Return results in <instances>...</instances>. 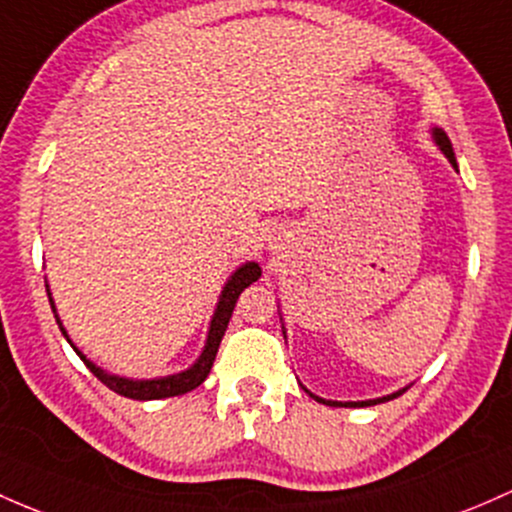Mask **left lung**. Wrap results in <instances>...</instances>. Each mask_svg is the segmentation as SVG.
<instances>
[{
  "label": "left lung",
  "instance_id": "left-lung-1",
  "mask_svg": "<svg viewBox=\"0 0 512 512\" xmlns=\"http://www.w3.org/2000/svg\"><path fill=\"white\" fill-rule=\"evenodd\" d=\"M434 139H437V144H439V149L441 152H444V157L451 161V164L456 166V157H454V147H451V142H449V137H446V132L444 129H434ZM402 392L405 390H400V392H395V395H387V397H380V400H368V402H331V400H321V397H316V395H311L314 397L316 402H324V405H331V407H370V405H378V402H387V400H395V397H400Z\"/></svg>",
  "mask_w": 512,
  "mask_h": 512
}]
</instances>
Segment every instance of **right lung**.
I'll list each match as a JSON object with an SVG mask.
<instances>
[{
    "instance_id": "obj_1",
    "label": "right lung",
    "mask_w": 512,
    "mask_h": 512,
    "mask_svg": "<svg viewBox=\"0 0 512 512\" xmlns=\"http://www.w3.org/2000/svg\"><path fill=\"white\" fill-rule=\"evenodd\" d=\"M260 274H262L260 265H255V262H247V265H242L240 270L228 279V284L223 287V294H220L218 309H215V314H213L211 331H208V341H206V348H203L201 358H198L191 368L184 370V373L169 375V378L127 380V378H117V375H107L105 370H100L98 365L90 363V360L73 346L71 338H68V333H66V328L61 326V319H58V316H56V321H58V326H61L63 336L68 338V343L75 348V353L80 355V360L88 365L90 373H93L102 385L110 387L112 392H117V395H122V397H129V400H161V397H176V395H184V392L196 390V387L208 378V373H211V368H213L215 353H218L220 341H223V336H225V328H228L230 316H233L235 301H238L242 289L250 287L252 282H257V279H260ZM48 301H51V309H53V314H56V306H53L51 294H48Z\"/></svg>"
}]
</instances>
